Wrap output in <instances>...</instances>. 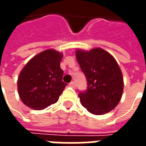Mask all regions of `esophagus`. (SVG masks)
Here are the masks:
<instances>
[{
  "instance_id": "1",
  "label": "esophagus",
  "mask_w": 146,
  "mask_h": 146,
  "mask_svg": "<svg viewBox=\"0 0 146 146\" xmlns=\"http://www.w3.org/2000/svg\"><path fill=\"white\" fill-rule=\"evenodd\" d=\"M70 87H72V88H76V83H75V81H72V82L70 83Z\"/></svg>"
}]
</instances>
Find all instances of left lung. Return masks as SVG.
<instances>
[{
	"label": "left lung",
	"instance_id": "left-lung-1",
	"mask_svg": "<svg viewBox=\"0 0 146 146\" xmlns=\"http://www.w3.org/2000/svg\"><path fill=\"white\" fill-rule=\"evenodd\" d=\"M76 57L88 82L87 90L78 95L82 106L95 115L110 112L119 103L123 91L118 63L102 48L89 51L77 50Z\"/></svg>",
	"mask_w": 146,
	"mask_h": 146
}]
</instances>
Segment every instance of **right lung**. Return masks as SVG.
Wrapping results in <instances>:
<instances>
[{"mask_svg":"<svg viewBox=\"0 0 146 146\" xmlns=\"http://www.w3.org/2000/svg\"><path fill=\"white\" fill-rule=\"evenodd\" d=\"M62 53L46 50L31 58L22 70L18 78V92L28 107L44 110L58 100L67 85L62 81Z\"/></svg>","mask_w":146,"mask_h":146,"instance_id":"right-lung-1","label":"right lung"}]
</instances>
